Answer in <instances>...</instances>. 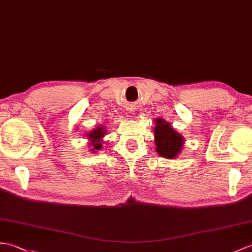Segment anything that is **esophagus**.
<instances>
[{
	"label": "esophagus",
	"mask_w": 252,
	"mask_h": 252,
	"mask_svg": "<svg viewBox=\"0 0 252 252\" xmlns=\"http://www.w3.org/2000/svg\"><path fill=\"white\" fill-rule=\"evenodd\" d=\"M128 112H130V113H133V109H128Z\"/></svg>",
	"instance_id": "34e87169"
}]
</instances>
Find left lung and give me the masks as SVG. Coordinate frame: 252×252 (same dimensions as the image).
I'll return each mask as SVG.
<instances>
[{
	"label": "left lung",
	"instance_id": "obj_1",
	"mask_svg": "<svg viewBox=\"0 0 252 252\" xmlns=\"http://www.w3.org/2000/svg\"><path fill=\"white\" fill-rule=\"evenodd\" d=\"M155 140L157 153L166 159H174L183 150L185 138L163 119L156 120Z\"/></svg>",
	"mask_w": 252,
	"mask_h": 252
}]
</instances>
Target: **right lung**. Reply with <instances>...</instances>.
Instances as JSON below:
<instances>
[{
    "label": "right lung",
    "instance_id": "obj_1",
    "mask_svg": "<svg viewBox=\"0 0 252 252\" xmlns=\"http://www.w3.org/2000/svg\"><path fill=\"white\" fill-rule=\"evenodd\" d=\"M105 133H106V131H105V128L102 126H97L90 133H88V137H89L90 140V146H92L91 151H93V153H96L97 150L102 149V138L104 137Z\"/></svg>",
    "mask_w": 252,
    "mask_h": 252
}]
</instances>
